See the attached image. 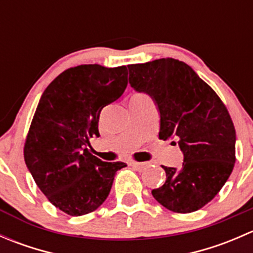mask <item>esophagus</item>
<instances>
[{
	"label": "esophagus",
	"mask_w": 253,
	"mask_h": 253,
	"mask_svg": "<svg viewBox=\"0 0 253 253\" xmlns=\"http://www.w3.org/2000/svg\"><path fill=\"white\" fill-rule=\"evenodd\" d=\"M129 165H131V167H133V168H136L137 170H139V171H141V170H144L145 168H148V165H149V163L131 162V163H129Z\"/></svg>",
	"instance_id": "34e87169"
}]
</instances>
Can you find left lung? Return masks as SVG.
Here are the masks:
<instances>
[{"label":"left lung","instance_id":"left-lung-1","mask_svg":"<svg viewBox=\"0 0 253 253\" xmlns=\"http://www.w3.org/2000/svg\"><path fill=\"white\" fill-rule=\"evenodd\" d=\"M129 84L148 93L160 112V139H177L183 153L180 170L163 167L167 181L152 191L175 213H192L208 205L235 165L236 133L218 94L188 65L159 58L128 65Z\"/></svg>","mask_w":253,"mask_h":253}]
</instances>
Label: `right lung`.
I'll return each instance as SVG.
<instances>
[{"mask_svg": "<svg viewBox=\"0 0 253 253\" xmlns=\"http://www.w3.org/2000/svg\"><path fill=\"white\" fill-rule=\"evenodd\" d=\"M127 67L79 65L63 71L40 98L24 143L35 183L56 208L72 216L94 211L110 193L125 163H106L88 150L99 137L104 106L127 86Z\"/></svg>", "mask_w": 253, "mask_h": 253, "instance_id": "right-lung-1", "label": "right lung"}]
</instances>
